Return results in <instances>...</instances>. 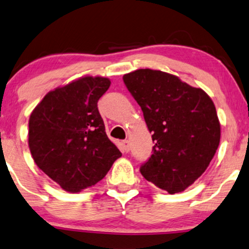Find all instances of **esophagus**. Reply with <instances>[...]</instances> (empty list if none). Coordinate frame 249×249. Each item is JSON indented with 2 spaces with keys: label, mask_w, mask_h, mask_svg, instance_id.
<instances>
[{
  "label": "esophagus",
  "mask_w": 249,
  "mask_h": 249,
  "mask_svg": "<svg viewBox=\"0 0 249 249\" xmlns=\"http://www.w3.org/2000/svg\"><path fill=\"white\" fill-rule=\"evenodd\" d=\"M122 148H124V152H129V142L127 140L122 141Z\"/></svg>",
  "instance_id": "esophagus-1"
}]
</instances>
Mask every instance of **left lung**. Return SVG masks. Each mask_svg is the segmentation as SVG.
<instances>
[{"instance_id":"left-lung-1","label":"left lung","mask_w":249,"mask_h":249,"mask_svg":"<svg viewBox=\"0 0 249 249\" xmlns=\"http://www.w3.org/2000/svg\"><path fill=\"white\" fill-rule=\"evenodd\" d=\"M124 82L141 106L154 146L141 164L148 182L182 192L202 175L221 138L217 113L207 93L161 71L137 70Z\"/></svg>"}]
</instances>
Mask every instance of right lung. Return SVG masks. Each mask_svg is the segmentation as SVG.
I'll return each mask as SVG.
<instances>
[{"mask_svg":"<svg viewBox=\"0 0 249 249\" xmlns=\"http://www.w3.org/2000/svg\"><path fill=\"white\" fill-rule=\"evenodd\" d=\"M109 85L106 77H82L48 92L32 112V157L65 191L79 192L95 185L122 156L108 140L97 107Z\"/></svg>","mask_w":249,"mask_h":249,"instance_id":"right-lung-1","label":"right lung"}]
</instances>
